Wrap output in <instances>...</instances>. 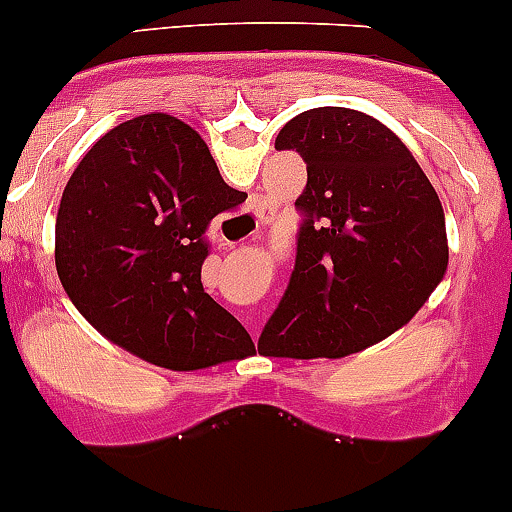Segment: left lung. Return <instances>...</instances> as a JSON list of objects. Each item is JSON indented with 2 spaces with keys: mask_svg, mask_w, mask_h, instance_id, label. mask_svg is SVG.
I'll list each match as a JSON object with an SVG mask.
<instances>
[{
  "mask_svg": "<svg viewBox=\"0 0 512 512\" xmlns=\"http://www.w3.org/2000/svg\"><path fill=\"white\" fill-rule=\"evenodd\" d=\"M275 150L305 160L307 185L295 270L260 342L300 360L365 350L403 327L448 270L438 192L400 137L357 109H307Z\"/></svg>",
  "mask_w": 512,
  "mask_h": 512,
  "instance_id": "obj_1",
  "label": "left lung"
}]
</instances>
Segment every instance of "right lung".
Listing matches in <instances>:
<instances>
[{
  "instance_id": "obj_1",
  "label": "right lung",
  "mask_w": 512,
  "mask_h": 512,
  "mask_svg": "<svg viewBox=\"0 0 512 512\" xmlns=\"http://www.w3.org/2000/svg\"><path fill=\"white\" fill-rule=\"evenodd\" d=\"M242 200L182 119L117 124L62 192L54 262L64 292L107 340L160 367L245 357L247 330L202 287L207 227Z\"/></svg>"
}]
</instances>
